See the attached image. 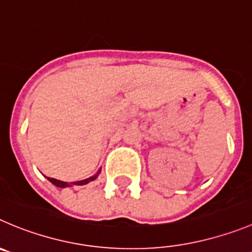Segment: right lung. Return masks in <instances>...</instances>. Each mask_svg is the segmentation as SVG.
<instances>
[{
	"mask_svg": "<svg viewBox=\"0 0 252 252\" xmlns=\"http://www.w3.org/2000/svg\"><path fill=\"white\" fill-rule=\"evenodd\" d=\"M100 170H102V169H99V170L94 174L93 176H91V178H87V179H84V180H79V182L67 183V182H62V180L53 179V178H47V179H48L52 184L56 185V187H58V188H68V187H73V185H86V184H88V183H91V182H93V180L97 179L98 175L100 174Z\"/></svg>",
	"mask_w": 252,
	"mask_h": 252,
	"instance_id": "add662e5",
	"label": "right lung"
}]
</instances>
